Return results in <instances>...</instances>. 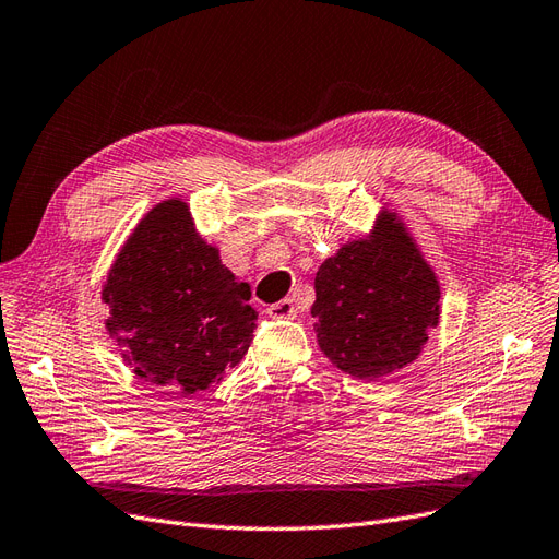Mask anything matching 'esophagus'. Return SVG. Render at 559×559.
I'll return each instance as SVG.
<instances>
[{"mask_svg": "<svg viewBox=\"0 0 559 559\" xmlns=\"http://www.w3.org/2000/svg\"><path fill=\"white\" fill-rule=\"evenodd\" d=\"M267 314L275 317V320H294L296 308L289 298H282V300H277V304L267 306Z\"/></svg>", "mask_w": 559, "mask_h": 559, "instance_id": "obj_1", "label": "esophagus"}]
</instances>
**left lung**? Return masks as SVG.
<instances>
[{"instance_id": "left-lung-1", "label": "left lung", "mask_w": 559, "mask_h": 559, "mask_svg": "<svg viewBox=\"0 0 559 559\" xmlns=\"http://www.w3.org/2000/svg\"><path fill=\"white\" fill-rule=\"evenodd\" d=\"M440 280L395 209L345 242L314 277L317 345L353 379L379 381L412 365L440 324Z\"/></svg>"}]
</instances>
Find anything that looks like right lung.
<instances>
[{
  "instance_id": "1",
  "label": "right lung",
  "mask_w": 559,
  "mask_h": 559,
  "mask_svg": "<svg viewBox=\"0 0 559 559\" xmlns=\"http://www.w3.org/2000/svg\"><path fill=\"white\" fill-rule=\"evenodd\" d=\"M110 338L139 379L190 397L221 383L249 350L251 289L194 228L188 202L155 204L131 230L100 292Z\"/></svg>"
}]
</instances>
